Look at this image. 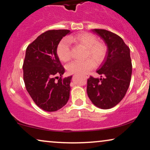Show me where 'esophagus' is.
I'll list each match as a JSON object with an SVG mask.
<instances>
[{
    "instance_id": "obj_1",
    "label": "esophagus",
    "mask_w": 150,
    "mask_h": 150,
    "mask_svg": "<svg viewBox=\"0 0 150 150\" xmlns=\"http://www.w3.org/2000/svg\"><path fill=\"white\" fill-rule=\"evenodd\" d=\"M84 76H85L86 79H88V78L89 77V76H88V74H85V75H84Z\"/></svg>"
}]
</instances>
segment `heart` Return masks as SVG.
Masks as SVG:
<instances>
[{
    "label": "heart",
    "instance_id": "1",
    "mask_svg": "<svg viewBox=\"0 0 150 150\" xmlns=\"http://www.w3.org/2000/svg\"><path fill=\"white\" fill-rule=\"evenodd\" d=\"M73 42L86 48L85 58L91 57L97 64H101L107 55V47L104 43L97 41L96 36L88 32H82L63 38L57 47V55L59 59L67 62L71 59L70 43ZM92 59L88 58L84 61H74L66 66L70 74H84L95 68V64Z\"/></svg>",
    "mask_w": 150,
    "mask_h": 150
}]
</instances>
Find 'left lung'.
<instances>
[{"instance_id": "8db88e82", "label": "left lung", "mask_w": 150, "mask_h": 150, "mask_svg": "<svg viewBox=\"0 0 150 150\" xmlns=\"http://www.w3.org/2000/svg\"><path fill=\"white\" fill-rule=\"evenodd\" d=\"M92 31L100 36L108 47L107 55L97 73L101 79L90 76L87 80L88 96L95 106L110 109L125 96L132 74L130 49L122 38L102 29Z\"/></svg>"}]
</instances>
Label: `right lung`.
Returning <instances> with one entry per match:
<instances>
[{"label":"right lung","instance_id":"add662e5","mask_svg":"<svg viewBox=\"0 0 150 150\" xmlns=\"http://www.w3.org/2000/svg\"><path fill=\"white\" fill-rule=\"evenodd\" d=\"M70 32L46 31L30 43L25 51L23 64L25 88L34 103L45 111L61 109L70 97L71 76L63 79L65 69L57 55L58 44Z\"/></svg>","mask_w":150,"mask_h":150}]
</instances>
